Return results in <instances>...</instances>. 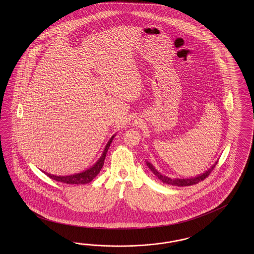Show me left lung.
<instances>
[{"label":"left lung","mask_w":254,"mask_h":254,"mask_svg":"<svg viewBox=\"0 0 254 254\" xmlns=\"http://www.w3.org/2000/svg\"><path fill=\"white\" fill-rule=\"evenodd\" d=\"M146 164L147 166H148V168L153 171V173H154V175L158 178L160 181H162L164 184L170 185H176V186H189V185H196V184H198L201 181H203V180H205L206 178L208 177V175L210 174V172L215 168L217 162H216L215 164H214L210 169H208L206 172L200 174L198 176L189 178V179H178V178L177 179H176V178H175V179H171V178L164 176V175H162L161 173H159L156 169H154V166H153L151 163L146 162Z\"/></svg>","instance_id":"8db88e82"}]
</instances>
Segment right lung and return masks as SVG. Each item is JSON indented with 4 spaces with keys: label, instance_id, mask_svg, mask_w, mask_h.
<instances>
[{
    "label": "right lung",
    "instance_id": "add662e5",
    "mask_svg": "<svg viewBox=\"0 0 254 254\" xmlns=\"http://www.w3.org/2000/svg\"><path fill=\"white\" fill-rule=\"evenodd\" d=\"M115 136L116 135H114L112 138H110V140L108 141V143L106 144L105 149H104V151L102 153V155L100 156V159L90 169H86V170L81 172V173H77V174L69 175V176H56V175L49 174V173L45 172V171H43V172L46 175H47V177L53 179V180L57 181V182L63 183V184H68V185H85V184L90 183L93 179L100 173V169L103 167L108 149H109V147L111 145V143H112L113 139L115 138Z\"/></svg>",
    "mask_w": 254,
    "mask_h": 254
}]
</instances>
